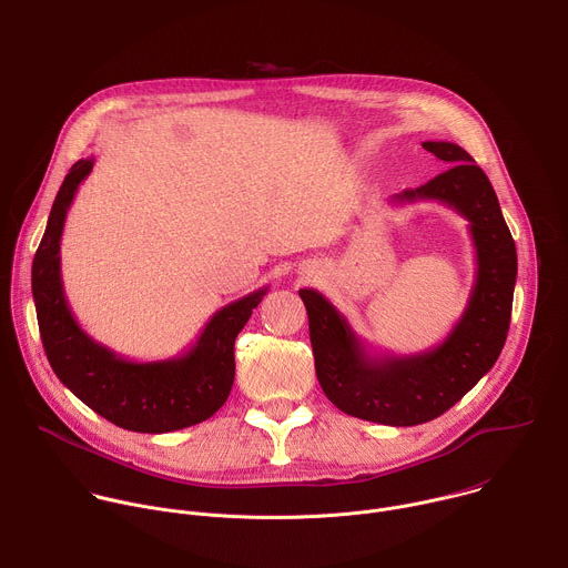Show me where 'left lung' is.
I'll use <instances>...</instances> for the list:
<instances>
[{
  "mask_svg": "<svg viewBox=\"0 0 568 568\" xmlns=\"http://www.w3.org/2000/svg\"><path fill=\"white\" fill-rule=\"evenodd\" d=\"M423 148L449 170L416 190L394 194L389 203L438 201L457 210L470 221L477 260L464 315L443 343L409 356L372 354L320 291L300 288L315 374L326 398L349 416L394 427L440 416L493 369L508 335L517 280L515 242L484 170L457 143L425 141Z\"/></svg>",
  "mask_w": 568,
  "mask_h": 568,
  "instance_id": "1",
  "label": "left lung"
}]
</instances>
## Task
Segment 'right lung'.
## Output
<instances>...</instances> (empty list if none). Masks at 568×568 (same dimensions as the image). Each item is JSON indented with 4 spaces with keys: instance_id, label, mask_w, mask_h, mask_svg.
I'll use <instances>...</instances> for the list:
<instances>
[{
    "instance_id": "1",
    "label": "right lung",
    "mask_w": 568,
    "mask_h": 568,
    "mask_svg": "<svg viewBox=\"0 0 568 568\" xmlns=\"http://www.w3.org/2000/svg\"><path fill=\"white\" fill-rule=\"evenodd\" d=\"M93 159H80L64 176L33 260L31 284L42 345L51 369L87 407L130 432L163 434L210 418L235 381V337L268 286L219 308L196 343L168 361L136 363L82 331L64 297L60 244L64 219Z\"/></svg>"
}]
</instances>
